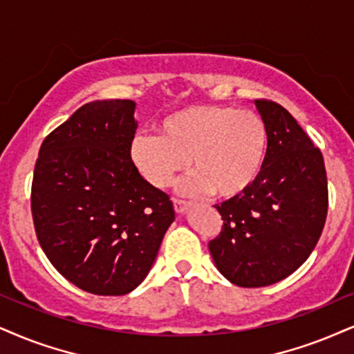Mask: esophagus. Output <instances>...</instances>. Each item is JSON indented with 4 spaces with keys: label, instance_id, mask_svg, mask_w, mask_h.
I'll use <instances>...</instances> for the list:
<instances>
[{
    "label": "esophagus",
    "instance_id": "obj_1",
    "mask_svg": "<svg viewBox=\"0 0 354 354\" xmlns=\"http://www.w3.org/2000/svg\"><path fill=\"white\" fill-rule=\"evenodd\" d=\"M174 208H176L177 213H185L190 208L189 202H184V200H174Z\"/></svg>",
    "mask_w": 354,
    "mask_h": 354
}]
</instances>
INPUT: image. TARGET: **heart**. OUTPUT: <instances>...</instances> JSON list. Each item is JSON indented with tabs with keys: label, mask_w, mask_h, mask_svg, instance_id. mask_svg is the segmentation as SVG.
Masks as SVG:
<instances>
[{
	"label": "heart",
	"mask_w": 354,
	"mask_h": 354,
	"mask_svg": "<svg viewBox=\"0 0 354 354\" xmlns=\"http://www.w3.org/2000/svg\"><path fill=\"white\" fill-rule=\"evenodd\" d=\"M159 136H138L131 160L147 184L165 189L187 167L195 170L180 192L210 190L220 198L241 195L263 169L268 131L259 115L220 104H195L160 121Z\"/></svg>",
	"instance_id": "obj_1"
}]
</instances>
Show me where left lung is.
<instances>
[{
    "mask_svg": "<svg viewBox=\"0 0 354 354\" xmlns=\"http://www.w3.org/2000/svg\"><path fill=\"white\" fill-rule=\"evenodd\" d=\"M268 131L263 169L250 189L215 205L223 226L208 243L215 266L239 287L295 272L317 246L328 210L324 156L281 104L254 100Z\"/></svg>",
    "mask_w": 354,
    "mask_h": 354,
    "instance_id": "1",
    "label": "left lung"
}]
</instances>
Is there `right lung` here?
I'll use <instances>...</instances> for the list:
<instances>
[{"label": "right lung", "instance_id": "obj_1", "mask_svg": "<svg viewBox=\"0 0 354 354\" xmlns=\"http://www.w3.org/2000/svg\"><path fill=\"white\" fill-rule=\"evenodd\" d=\"M136 103L84 104L44 139L30 210L42 251L78 289L124 295L146 279L176 220L131 160Z\"/></svg>", "mask_w": 354, "mask_h": 354}]
</instances>
